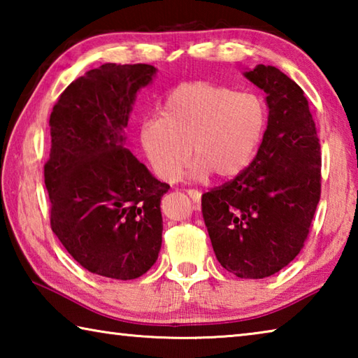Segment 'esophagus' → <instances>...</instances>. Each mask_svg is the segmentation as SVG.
<instances>
[{"instance_id": "esophagus-1", "label": "esophagus", "mask_w": 358, "mask_h": 358, "mask_svg": "<svg viewBox=\"0 0 358 358\" xmlns=\"http://www.w3.org/2000/svg\"><path fill=\"white\" fill-rule=\"evenodd\" d=\"M186 192H187V196H189V197L192 199V202H196V203L201 202V197H202V192H201V191H197V189H187Z\"/></svg>"}]
</instances>
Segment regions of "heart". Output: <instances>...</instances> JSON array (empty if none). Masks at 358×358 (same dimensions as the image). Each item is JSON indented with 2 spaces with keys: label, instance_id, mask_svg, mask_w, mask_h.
I'll list each match as a JSON object with an SVG mask.
<instances>
[{
  "label": "heart",
  "instance_id": "b5f03b06",
  "mask_svg": "<svg viewBox=\"0 0 358 358\" xmlns=\"http://www.w3.org/2000/svg\"><path fill=\"white\" fill-rule=\"evenodd\" d=\"M265 101L256 93L208 82H187L172 90L161 118H148L141 143L157 178L177 181L189 161L192 178L213 173L234 178L251 164L266 128Z\"/></svg>",
  "mask_w": 358,
  "mask_h": 358
}]
</instances>
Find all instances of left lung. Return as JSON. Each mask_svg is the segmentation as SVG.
Wrapping results in <instances>:
<instances>
[{"label":"left lung","mask_w":358,"mask_h":358,"mask_svg":"<svg viewBox=\"0 0 358 358\" xmlns=\"http://www.w3.org/2000/svg\"><path fill=\"white\" fill-rule=\"evenodd\" d=\"M266 93L268 123L254 161L202 196L217 262L245 280L289 265L305 245L320 199V143L303 90L275 66L243 72Z\"/></svg>","instance_id":"left-lung-1"}]
</instances>
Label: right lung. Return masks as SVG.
Listing matches in <instances>:
<instances>
[{
    "instance_id": "obj_1",
    "label": "right lung",
    "mask_w": 358,
    "mask_h": 358,
    "mask_svg": "<svg viewBox=\"0 0 358 358\" xmlns=\"http://www.w3.org/2000/svg\"><path fill=\"white\" fill-rule=\"evenodd\" d=\"M155 74L150 64H102L64 90L48 121L52 230L83 268L112 280L147 273L162 243L171 186L124 147L136 94Z\"/></svg>"
}]
</instances>
